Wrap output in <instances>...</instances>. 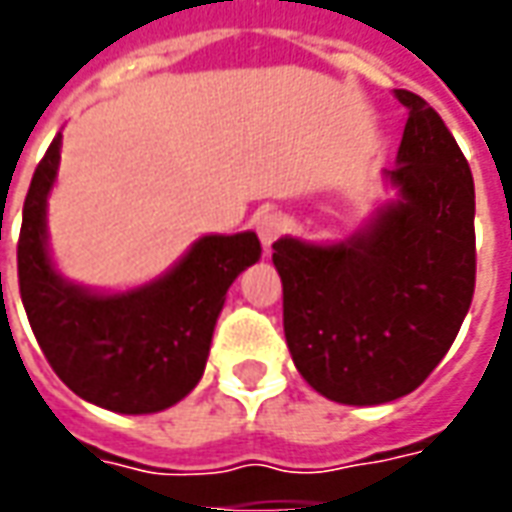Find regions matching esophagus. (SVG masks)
I'll return each instance as SVG.
<instances>
[{
    "mask_svg": "<svg viewBox=\"0 0 512 512\" xmlns=\"http://www.w3.org/2000/svg\"><path fill=\"white\" fill-rule=\"evenodd\" d=\"M255 227H257V235H260V244H263V249H271V244L277 241L279 235L285 233V216L274 211L260 213Z\"/></svg>",
    "mask_w": 512,
    "mask_h": 512,
    "instance_id": "34e87169",
    "label": "esophagus"
}]
</instances>
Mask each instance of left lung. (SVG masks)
Wrapping results in <instances>:
<instances>
[{"instance_id": "left-lung-1", "label": "left lung", "mask_w": 512, "mask_h": 512, "mask_svg": "<svg viewBox=\"0 0 512 512\" xmlns=\"http://www.w3.org/2000/svg\"><path fill=\"white\" fill-rule=\"evenodd\" d=\"M408 120L395 200L343 241H274L282 321L301 378L345 406L414 392L450 351L474 293V180L461 147L419 95L395 90Z\"/></svg>"}]
</instances>
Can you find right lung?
Returning <instances> with one entry per match:
<instances>
[{"label": "right lung", "instance_id": "1", "mask_svg": "<svg viewBox=\"0 0 512 512\" xmlns=\"http://www.w3.org/2000/svg\"><path fill=\"white\" fill-rule=\"evenodd\" d=\"M62 134L35 169L18 238V288L29 326L62 384L117 414H156L200 384L227 290L257 263L252 230L202 235L178 263L139 288L71 282L49 249V194ZM2 277V274H0Z\"/></svg>", "mask_w": 512, "mask_h": 512}]
</instances>
